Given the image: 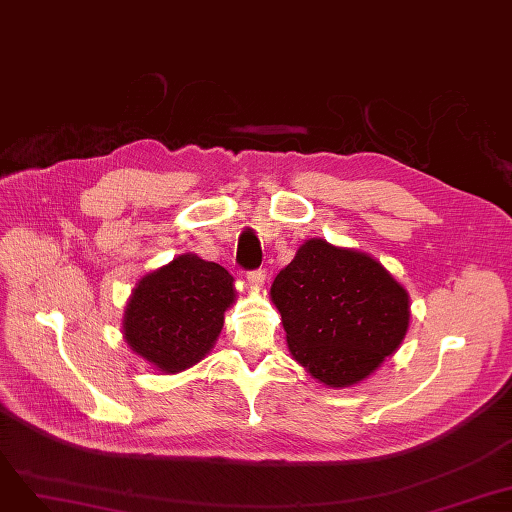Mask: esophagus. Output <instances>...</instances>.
I'll use <instances>...</instances> for the list:
<instances>
[{"mask_svg": "<svg viewBox=\"0 0 512 512\" xmlns=\"http://www.w3.org/2000/svg\"><path fill=\"white\" fill-rule=\"evenodd\" d=\"M246 278H249V282L253 287H261L263 285V280H266V270H251V272H246Z\"/></svg>", "mask_w": 512, "mask_h": 512, "instance_id": "34e87169", "label": "esophagus"}]
</instances>
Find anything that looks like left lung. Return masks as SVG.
Here are the masks:
<instances>
[{
    "label": "left lung",
    "instance_id": "8db88e82",
    "mask_svg": "<svg viewBox=\"0 0 512 512\" xmlns=\"http://www.w3.org/2000/svg\"><path fill=\"white\" fill-rule=\"evenodd\" d=\"M270 295L293 358L331 388L363 382L409 327V295L382 263L323 238L299 246Z\"/></svg>",
    "mask_w": 512,
    "mask_h": 512
}]
</instances>
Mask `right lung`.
Returning a JSON list of instances; mask_svg holds the SVG:
<instances>
[{
  "instance_id": "obj_1",
  "label": "right lung",
  "mask_w": 512,
  "mask_h": 512,
  "mask_svg": "<svg viewBox=\"0 0 512 512\" xmlns=\"http://www.w3.org/2000/svg\"><path fill=\"white\" fill-rule=\"evenodd\" d=\"M234 278L194 253L139 280L122 320L130 350L162 373H179L211 352L234 304Z\"/></svg>"
}]
</instances>
